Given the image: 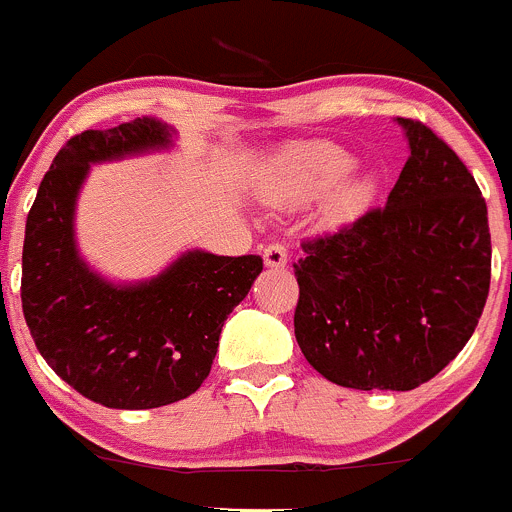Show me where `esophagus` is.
Segmentation results:
<instances>
[{
    "label": "esophagus",
    "instance_id": "1",
    "mask_svg": "<svg viewBox=\"0 0 512 512\" xmlns=\"http://www.w3.org/2000/svg\"><path fill=\"white\" fill-rule=\"evenodd\" d=\"M286 261H289V251H286L284 243H269L264 248V264L269 269H284Z\"/></svg>",
    "mask_w": 512,
    "mask_h": 512
}]
</instances>
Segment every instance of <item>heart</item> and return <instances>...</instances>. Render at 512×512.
<instances>
[{"instance_id":"heart-1","label":"heart","mask_w":512,"mask_h":512,"mask_svg":"<svg viewBox=\"0 0 512 512\" xmlns=\"http://www.w3.org/2000/svg\"><path fill=\"white\" fill-rule=\"evenodd\" d=\"M357 168V158L344 148L332 143H311L304 148H294L284 155L279 168L276 193L289 201L319 198L337 191L344 180ZM374 180L357 178L342 188L339 206L362 208L372 201Z\"/></svg>"}]
</instances>
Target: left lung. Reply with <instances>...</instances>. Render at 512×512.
I'll return each mask as SVG.
<instances>
[{
	"instance_id": "obj_1",
	"label": "left lung",
	"mask_w": 512,
	"mask_h": 512,
	"mask_svg": "<svg viewBox=\"0 0 512 512\" xmlns=\"http://www.w3.org/2000/svg\"><path fill=\"white\" fill-rule=\"evenodd\" d=\"M387 206L301 243L294 334L306 362L352 389L407 392L460 354L490 291L488 206L455 150L420 120Z\"/></svg>"
}]
</instances>
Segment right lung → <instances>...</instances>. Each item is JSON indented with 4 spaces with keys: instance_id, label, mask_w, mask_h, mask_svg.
<instances>
[{
    "instance_id": "add662e5",
    "label": "right lung",
    "mask_w": 512,
    "mask_h": 512,
    "mask_svg": "<svg viewBox=\"0 0 512 512\" xmlns=\"http://www.w3.org/2000/svg\"><path fill=\"white\" fill-rule=\"evenodd\" d=\"M175 130L135 118L65 143L24 228L22 311L45 362L82 397L153 410L196 392L211 372L223 321L264 269L261 256L186 251L158 276L113 284L82 261L75 206L90 165L165 150Z\"/></svg>"
}]
</instances>
